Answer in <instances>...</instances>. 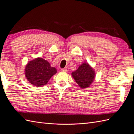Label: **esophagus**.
Listing matches in <instances>:
<instances>
[{
	"label": "esophagus",
	"instance_id": "1",
	"mask_svg": "<svg viewBox=\"0 0 134 134\" xmlns=\"http://www.w3.org/2000/svg\"><path fill=\"white\" fill-rule=\"evenodd\" d=\"M67 68H64L63 69H61V71H64V72H66L67 71Z\"/></svg>",
	"mask_w": 134,
	"mask_h": 134
}]
</instances>
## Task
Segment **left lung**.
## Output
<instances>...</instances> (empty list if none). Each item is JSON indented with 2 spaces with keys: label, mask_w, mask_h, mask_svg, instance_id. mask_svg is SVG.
I'll return each mask as SVG.
<instances>
[{
  "label": "left lung",
  "mask_w": 134,
  "mask_h": 134,
  "mask_svg": "<svg viewBox=\"0 0 134 134\" xmlns=\"http://www.w3.org/2000/svg\"><path fill=\"white\" fill-rule=\"evenodd\" d=\"M76 83L82 89L90 87L95 78V72L87 63H83L71 73Z\"/></svg>",
  "instance_id": "obj_1"
}]
</instances>
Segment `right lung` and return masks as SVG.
<instances>
[{
  "label": "right lung",
  "mask_w": 134,
  "mask_h": 134,
  "mask_svg": "<svg viewBox=\"0 0 134 134\" xmlns=\"http://www.w3.org/2000/svg\"><path fill=\"white\" fill-rule=\"evenodd\" d=\"M56 72L55 68L51 67L47 60L40 58L28 62L25 68L27 80L37 87L44 86Z\"/></svg>",
  "instance_id": "right-lung-1"
}]
</instances>
